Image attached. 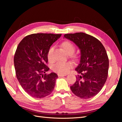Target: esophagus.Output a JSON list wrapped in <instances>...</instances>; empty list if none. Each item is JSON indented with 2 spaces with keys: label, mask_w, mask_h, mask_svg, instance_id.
I'll return each instance as SVG.
<instances>
[{
  "label": "esophagus",
  "mask_w": 122,
  "mask_h": 122,
  "mask_svg": "<svg viewBox=\"0 0 122 122\" xmlns=\"http://www.w3.org/2000/svg\"><path fill=\"white\" fill-rule=\"evenodd\" d=\"M57 75L59 77H64V76H66V75H67V74H58Z\"/></svg>",
  "instance_id": "esophagus-1"
}]
</instances>
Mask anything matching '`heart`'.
<instances>
[{"instance_id": "obj_1", "label": "heart", "mask_w": 122, "mask_h": 122, "mask_svg": "<svg viewBox=\"0 0 122 122\" xmlns=\"http://www.w3.org/2000/svg\"><path fill=\"white\" fill-rule=\"evenodd\" d=\"M61 47L62 48L69 56L71 57L74 60H77L78 59V56L75 54H74V52L75 50V47L74 44L69 41H65L61 44ZM54 47L51 46L49 48L47 52V58L48 61L50 62L53 61V52L54 51ZM72 64L70 62H62L58 61L54 64L52 69L55 72L59 74H66L68 72L69 70L71 68Z\"/></svg>"}]
</instances>
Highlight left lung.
Masks as SVG:
<instances>
[{"label":"left lung","mask_w":122,"mask_h":122,"mask_svg":"<svg viewBox=\"0 0 122 122\" xmlns=\"http://www.w3.org/2000/svg\"><path fill=\"white\" fill-rule=\"evenodd\" d=\"M64 36L74 43L81 51L79 64L75 69L80 75L76 76L71 90L82 99L93 97L101 90L107 78L109 60L105 48L97 39L83 32Z\"/></svg>","instance_id":"obj_1"}]
</instances>
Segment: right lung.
I'll use <instances>...</instances> for the list:
<instances>
[{"mask_svg": "<svg viewBox=\"0 0 122 122\" xmlns=\"http://www.w3.org/2000/svg\"><path fill=\"white\" fill-rule=\"evenodd\" d=\"M61 36L43 33L29 35L17 48L14 58L17 78L23 90L32 97L44 98L54 90L58 76L55 73L45 74L49 70L47 66V52Z\"/></svg>", "mask_w": 122, "mask_h": 122, "instance_id": "add662e5", "label": "right lung"}]
</instances>
